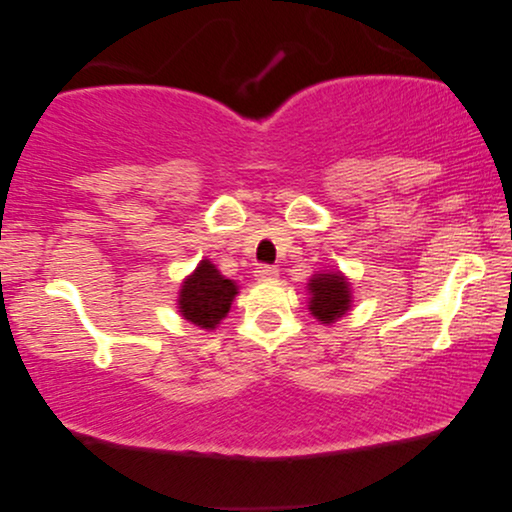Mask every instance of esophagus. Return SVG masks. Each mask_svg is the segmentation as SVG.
Wrapping results in <instances>:
<instances>
[{"label": "esophagus", "mask_w": 512, "mask_h": 512, "mask_svg": "<svg viewBox=\"0 0 512 512\" xmlns=\"http://www.w3.org/2000/svg\"><path fill=\"white\" fill-rule=\"evenodd\" d=\"M254 276L258 281H272V279H276V276H279V267L261 265V267H256V270H254Z\"/></svg>", "instance_id": "1"}]
</instances>
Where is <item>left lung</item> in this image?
Wrapping results in <instances>:
<instances>
[{
  "mask_svg": "<svg viewBox=\"0 0 512 512\" xmlns=\"http://www.w3.org/2000/svg\"><path fill=\"white\" fill-rule=\"evenodd\" d=\"M308 292H311L308 308L322 324H333L351 306V286L340 272L313 274V279L308 281Z\"/></svg>",
  "mask_w": 512,
  "mask_h": 512,
  "instance_id": "8db88e82",
  "label": "left lung"
}]
</instances>
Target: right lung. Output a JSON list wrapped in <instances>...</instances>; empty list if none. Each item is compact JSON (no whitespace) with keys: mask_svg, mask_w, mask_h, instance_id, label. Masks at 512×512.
Returning a JSON list of instances; mask_svg holds the SVG:
<instances>
[{"mask_svg":"<svg viewBox=\"0 0 512 512\" xmlns=\"http://www.w3.org/2000/svg\"><path fill=\"white\" fill-rule=\"evenodd\" d=\"M238 286L220 274V270L208 261H201L197 270L183 281L179 292V313L183 320L192 322L199 329H215L226 313H229Z\"/></svg>","mask_w":512,"mask_h":512,"instance_id":"add662e5","label":"right lung"}]
</instances>
